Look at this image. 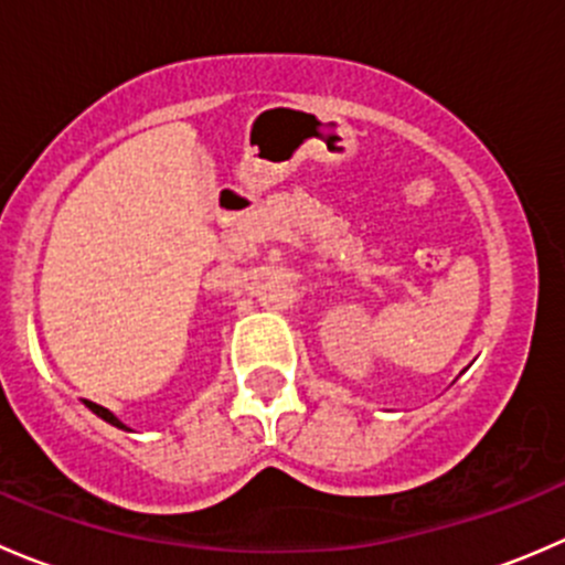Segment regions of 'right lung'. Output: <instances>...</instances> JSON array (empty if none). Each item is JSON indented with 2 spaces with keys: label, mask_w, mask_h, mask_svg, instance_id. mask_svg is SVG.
<instances>
[{
  "label": "right lung",
  "mask_w": 565,
  "mask_h": 565,
  "mask_svg": "<svg viewBox=\"0 0 565 565\" xmlns=\"http://www.w3.org/2000/svg\"><path fill=\"white\" fill-rule=\"evenodd\" d=\"M87 407H89V409H93V413H95V415H100V418H104V420H108V424H111V426H119V429H125V426H122V424H119V420H117V418H114V415H111V413H108V409H106V407H100V404H95V402H87Z\"/></svg>",
  "instance_id": "1"
}]
</instances>
